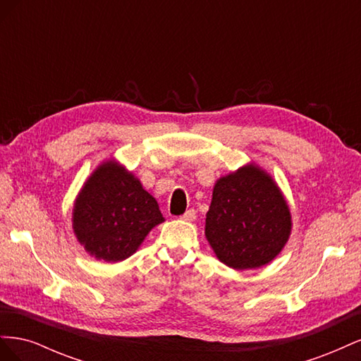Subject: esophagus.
Listing matches in <instances>:
<instances>
[{
    "label": "esophagus",
    "instance_id": "1",
    "mask_svg": "<svg viewBox=\"0 0 361 361\" xmlns=\"http://www.w3.org/2000/svg\"><path fill=\"white\" fill-rule=\"evenodd\" d=\"M180 220H183V221H188V223L194 221V220H195V211H194V209L187 211V212H185V214L180 216Z\"/></svg>",
    "mask_w": 361,
    "mask_h": 361
}]
</instances>
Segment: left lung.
Segmentation results:
<instances>
[{
  "instance_id": "left-lung-1",
  "label": "left lung",
  "mask_w": 361,
  "mask_h": 361,
  "mask_svg": "<svg viewBox=\"0 0 361 361\" xmlns=\"http://www.w3.org/2000/svg\"><path fill=\"white\" fill-rule=\"evenodd\" d=\"M290 233L288 200L265 169L251 161L216 179L204 236L224 265L236 271L265 267Z\"/></svg>"
}]
</instances>
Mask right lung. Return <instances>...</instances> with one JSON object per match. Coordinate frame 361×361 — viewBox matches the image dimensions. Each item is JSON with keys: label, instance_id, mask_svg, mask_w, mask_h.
Masks as SVG:
<instances>
[{"label": "right lung", "instance_id": "1", "mask_svg": "<svg viewBox=\"0 0 361 361\" xmlns=\"http://www.w3.org/2000/svg\"><path fill=\"white\" fill-rule=\"evenodd\" d=\"M164 221L157 199L116 158L97 164L73 200V235L96 260L122 262L133 256Z\"/></svg>", "mask_w": 361, "mask_h": 361}]
</instances>
